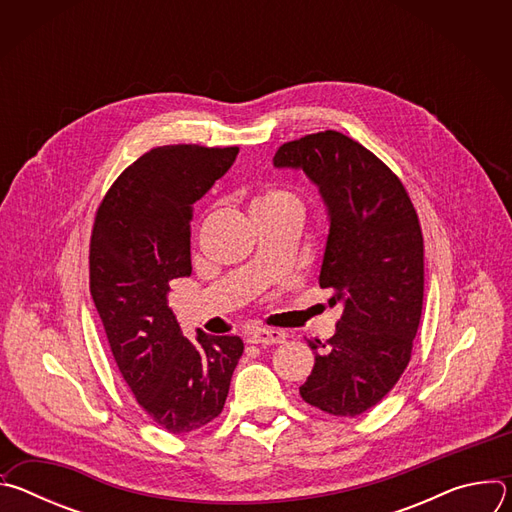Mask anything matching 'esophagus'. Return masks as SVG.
<instances>
[{
  "mask_svg": "<svg viewBox=\"0 0 512 512\" xmlns=\"http://www.w3.org/2000/svg\"><path fill=\"white\" fill-rule=\"evenodd\" d=\"M285 340V334L279 330H257L247 336V342L251 344H281Z\"/></svg>",
  "mask_w": 512,
  "mask_h": 512,
  "instance_id": "34e87169",
  "label": "esophagus"
}]
</instances>
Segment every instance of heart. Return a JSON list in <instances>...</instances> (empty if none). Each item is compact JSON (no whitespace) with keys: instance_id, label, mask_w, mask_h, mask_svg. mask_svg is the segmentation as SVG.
I'll use <instances>...</instances> for the list:
<instances>
[{"instance_id":"obj_1","label":"heart","mask_w":512,"mask_h":512,"mask_svg":"<svg viewBox=\"0 0 512 512\" xmlns=\"http://www.w3.org/2000/svg\"><path fill=\"white\" fill-rule=\"evenodd\" d=\"M283 208H300L298 198L281 188H267L259 196L251 200V212L253 210H283Z\"/></svg>"}]
</instances>
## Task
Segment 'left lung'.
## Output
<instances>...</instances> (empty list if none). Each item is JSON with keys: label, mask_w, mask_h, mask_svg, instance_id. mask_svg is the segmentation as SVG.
I'll list each match as a JSON object with an SVG mask.
<instances>
[{"label": "left lung", "mask_w": 512, "mask_h": 512, "mask_svg": "<svg viewBox=\"0 0 512 512\" xmlns=\"http://www.w3.org/2000/svg\"><path fill=\"white\" fill-rule=\"evenodd\" d=\"M275 168L302 170L324 200L328 239L320 287L342 306L300 387L306 403L340 417L375 407L407 369L423 308V237L401 180L338 131L287 141Z\"/></svg>", "instance_id": "1"}]
</instances>
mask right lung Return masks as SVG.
I'll use <instances>...</instances> for the list:
<instances>
[{
    "label": "right lung",
    "mask_w": 512,
    "mask_h": 512,
    "mask_svg": "<svg viewBox=\"0 0 512 512\" xmlns=\"http://www.w3.org/2000/svg\"><path fill=\"white\" fill-rule=\"evenodd\" d=\"M239 148L162 145L135 160L103 198L91 237V296L117 367L170 433L223 411L243 354L239 336L188 340L168 306L170 281L190 277L192 204L233 166Z\"/></svg>",
    "instance_id": "obj_1"
}]
</instances>
